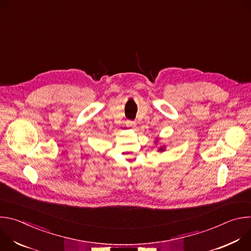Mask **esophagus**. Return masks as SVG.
Returning a JSON list of instances; mask_svg holds the SVG:
<instances>
[{"label":"esophagus","instance_id":"esophagus-1","mask_svg":"<svg viewBox=\"0 0 251 251\" xmlns=\"http://www.w3.org/2000/svg\"><path fill=\"white\" fill-rule=\"evenodd\" d=\"M126 125H127V127H135V126H136V123L133 122V121H127Z\"/></svg>","mask_w":251,"mask_h":251}]
</instances>
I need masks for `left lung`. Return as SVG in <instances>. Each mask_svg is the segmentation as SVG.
<instances>
[{
  "instance_id": "obj_1",
  "label": "left lung",
  "mask_w": 251,
  "mask_h": 251,
  "mask_svg": "<svg viewBox=\"0 0 251 251\" xmlns=\"http://www.w3.org/2000/svg\"><path fill=\"white\" fill-rule=\"evenodd\" d=\"M158 140H160V138H156L155 139V143H156V145H157V143H158ZM166 150V146L165 145H163V146H160L159 148H158V152H164Z\"/></svg>"
}]
</instances>
